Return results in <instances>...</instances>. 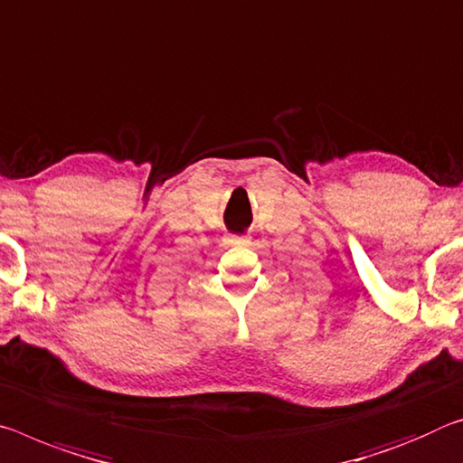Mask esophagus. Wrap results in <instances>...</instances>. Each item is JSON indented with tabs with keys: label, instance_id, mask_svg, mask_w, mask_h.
I'll use <instances>...</instances> for the list:
<instances>
[{
	"label": "esophagus",
	"instance_id": "esophagus-1",
	"mask_svg": "<svg viewBox=\"0 0 463 463\" xmlns=\"http://www.w3.org/2000/svg\"><path fill=\"white\" fill-rule=\"evenodd\" d=\"M224 241L229 245H247L251 237H249V234H226Z\"/></svg>",
	"mask_w": 463,
	"mask_h": 463
}]
</instances>
